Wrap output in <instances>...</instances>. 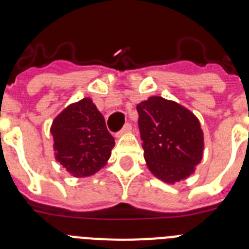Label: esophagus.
<instances>
[{
  "label": "esophagus",
  "instance_id": "obj_1",
  "mask_svg": "<svg viewBox=\"0 0 249 249\" xmlns=\"http://www.w3.org/2000/svg\"><path fill=\"white\" fill-rule=\"evenodd\" d=\"M131 129H132L131 124H129V123H126V124L123 126V128L121 129V131L117 133V137H121V136H122V135H126V133H129V132H131Z\"/></svg>",
  "mask_w": 249,
  "mask_h": 249
}]
</instances>
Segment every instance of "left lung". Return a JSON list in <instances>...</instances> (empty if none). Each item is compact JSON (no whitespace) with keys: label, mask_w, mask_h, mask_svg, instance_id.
<instances>
[{"label":"left lung","mask_w":249,"mask_h":249,"mask_svg":"<svg viewBox=\"0 0 249 249\" xmlns=\"http://www.w3.org/2000/svg\"><path fill=\"white\" fill-rule=\"evenodd\" d=\"M137 112L143 156L152 175L168 184L193 175L204 149L203 131L196 114L160 96L138 103Z\"/></svg>","instance_id":"8db88e82"}]
</instances>
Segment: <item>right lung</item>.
I'll list each match as a JSON object with an SVG mask.
<instances>
[{
    "label": "right lung",
    "instance_id": "right-lung-1",
    "mask_svg": "<svg viewBox=\"0 0 249 249\" xmlns=\"http://www.w3.org/2000/svg\"><path fill=\"white\" fill-rule=\"evenodd\" d=\"M54 160L76 178L97 173L111 157L114 138L89 97L68 105L51 124Z\"/></svg>",
    "mask_w": 249,
    "mask_h": 249
}]
</instances>
